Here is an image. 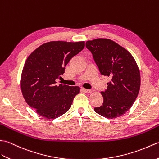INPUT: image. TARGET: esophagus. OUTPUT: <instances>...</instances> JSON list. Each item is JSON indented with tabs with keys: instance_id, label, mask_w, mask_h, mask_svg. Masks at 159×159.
Here are the masks:
<instances>
[{
	"instance_id": "34e87169",
	"label": "esophagus",
	"mask_w": 159,
	"mask_h": 159,
	"mask_svg": "<svg viewBox=\"0 0 159 159\" xmlns=\"http://www.w3.org/2000/svg\"><path fill=\"white\" fill-rule=\"evenodd\" d=\"M82 90L84 92H85V93H92V90H88V89H82Z\"/></svg>"
}]
</instances>
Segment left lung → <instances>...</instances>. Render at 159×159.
I'll return each instance as SVG.
<instances>
[{"label": "left lung", "mask_w": 159, "mask_h": 159, "mask_svg": "<svg viewBox=\"0 0 159 159\" xmlns=\"http://www.w3.org/2000/svg\"><path fill=\"white\" fill-rule=\"evenodd\" d=\"M86 46L93 54L101 75L110 79L107 90L101 93L103 105L95 107L94 111L109 119L122 116L132 107L140 89V71L135 58L109 39L88 41Z\"/></svg>", "instance_id": "1"}]
</instances>
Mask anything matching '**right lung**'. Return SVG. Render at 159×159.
<instances>
[{"mask_svg": "<svg viewBox=\"0 0 159 159\" xmlns=\"http://www.w3.org/2000/svg\"><path fill=\"white\" fill-rule=\"evenodd\" d=\"M85 42L53 41L40 45L27 58L21 75V90L27 104L37 114L54 119L70 109L79 86L60 84L70 60L82 51Z\"/></svg>", "mask_w": 159, "mask_h": 159, "instance_id": "1", "label": "right lung"}]
</instances>
